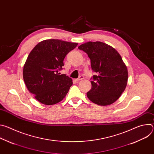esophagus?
<instances>
[{
  "label": "esophagus",
  "instance_id": "1",
  "mask_svg": "<svg viewBox=\"0 0 154 154\" xmlns=\"http://www.w3.org/2000/svg\"><path fill=\"white\" fill-rule=\"evenodd\" d=\"M83 79H84V77H83V75H81V76H80L78 79H75V81H76V82H79V81H80V80H83Z\"/></svg>",
  "mask_w": 154,
  "mask_h": 154
}]
</instances>
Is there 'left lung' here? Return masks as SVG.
Here are the masks:
<instances>
[{
	"label": "left lung",
	"mask_w": 154,
	"mask_h": 154,
	"mask_svg": "<svg viewBox=\"0 0 154 154\" xmlns=\"http://www.w3.org/2000/svg\"><path fill=\"white\" fill-rule=\"evenodd\" d=\"M78 48L87 54L92 70L97 74L91 78L92 86L87 97L99 105L114 103L125 90L128 79L121 55L113 48L100 41L85 42Z\"/></svg>",
	"instance_id": "8db88e82"
}]
</instances>
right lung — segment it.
I'll use <instances>...</instances> for the list:
<instances>
[{
    "label": "right lung",
    "instance_id": "obj_1",
    "mask_svg": "<svg viewBox=\"0 0 154 154\" xmlns=\"http://www.w3.org/2000/svg\"><path fill=\"white\" fill-rule=\"evenodd\" d=\"M78 44L60 39L39 42L29 54L23 69L28 90L45 105L55 104L64 98L72 85V79L61 74L63 60Z\"/></svg>",
    "mask_w": 154,
    "mask_h": 154
}]
</instances>
